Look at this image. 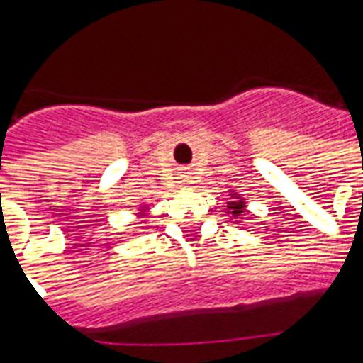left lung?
Returning a JSON list of instances; mask_svg holds the SVG:
<instances>
[{
  "instance_id": "1",
  "label": "left lung",
  "mask_w": 363,
  "mask_h": 363,
  "mask_svg": "<svg viewBox=\"0 0 363 363\" xmlns=\"http://www.w3.org/2000/svg\"><path fill=\"white\" fill-rule=\"evenodd\" d=\"M233 198V201H228V209H230V215H233V218H238L239 215H241L242 213V207H245V203H242V201L235 202V199H238V196H232Z\"/></svg>"
}]
</instances>
